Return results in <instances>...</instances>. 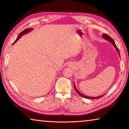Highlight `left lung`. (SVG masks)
Returning <instances> with one entry per match:
<instances>
[{"instance_id":"1","label":"left lung","mask_w":129,"mask_h":129,"mask_svg":"<svg viewBox=\"0 0 129 129\" xmlns=\"http://www.w3.org/2000/svg\"><path fill=\"white\" fill-rule=\"evenodd\" d=\"M102 37H103L104 38H105L106 39H107L108 40H109V42H111L112 44H113L114 45V46H115V48L116 49V50H117V51H118V53H119V55H120V52H119V49H118V48L117 47V46L116 45L115 43V42H114V41L113 40V39H112V38H111L110 36H109V35H108V34H103V35H102ZM74 88H75V91H76V92H77L78 94L79 95H80L81 97H83V98H84L89 99H99V98H101V97H102L103 96V95H102V96H98V97H94V98H93V97H89V96H85V95H83V94H81V93L78 91V90H77V89L76 88V87H75V85H74Z\"/></svg>"}]
</instances>
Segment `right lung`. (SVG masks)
<instances>
[{"label": "right lung", "instance_id": "obj_1", "mask_svg": "<svg viewBox=\"0 0 129 129\" xmlns=\"http://www.w3.org/2000/svg\"><path fill=\"white\" fill-rule=\"evenodd\" d=\"M32 30L31 29H29V28H28V29H25V30H24L23 31H21V32L19 34L18 38H16V39L15 40V42L13 43V44H14L15 42H17V41L19 40V38H20L21 36H22V35H23L24 34H25L27 33H28V32H29V31H30V30Z\"/></svg>", "mask_w": 129, "mask_h": 129}]
</instances>
